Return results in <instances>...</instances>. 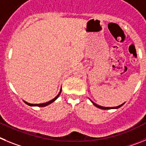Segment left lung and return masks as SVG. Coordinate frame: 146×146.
<instances>
[{
  "mask_svg": "<svg viewBox=\"0 0 146 146\" xmlns=\"http://www.w3.org/2000/svg\"><path fill=\"white\" fill-rule=\"evenodd\" d=\"M91 102H92V104L94 105V106H96L97 108H100V109H102V110H109V109H117V108H119L121 107V106H123L124 103H125V102H124V103H122L121 105H120V106H116V107H103V106H99V105H97L96 103H94V102H92V100H91Z\"/></svg>",
  "mask_w": 146,
  "mask_h": 146,
  "instance_id": "left-lung-1",
  "label": "left lung"
}]
</instances>
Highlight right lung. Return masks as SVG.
I'll use <instances>...</instances> for the list:
<instances>
[{"instance_id": "right-lung-1", "label": "right lung", "mask_w": 146, "mask_h": 146, "mask_svg": "<svg viewBox=\"0 0 146 146\" xmlns=\"http://www.w3.org/2000/svg\"><path fill=\"white\" fill-rule=\"evenodd\" d=\"M61 92H62V89H60V92H59V94H57V95L56 96V97H55V98H54V99L51 100L50 101H48V102H44V103H40V104H31V103H29V102H26V101H25V100H24V102H25L26 104L28 105V106H38V107H45V106H48V105L51 104V103H52V102H54V101L56 100H57V98H58V97H59V96H60V94H61Z\"/></svg>"}]
</instances>
